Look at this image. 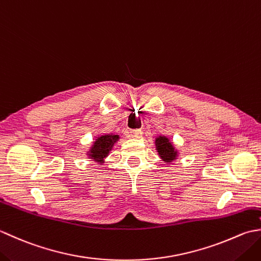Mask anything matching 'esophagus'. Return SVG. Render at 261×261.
Returning a JSON list of instances; mask_svg holds the SVG:
<instances>
[{"instance_id": "1", "label": "esophagus", "mask_w": 261, "mask_h": 261, "mask_svg": "<svg viewBox=\"0 0 261 261\" xmlns=\"http://www.w3.org/2000/svg\"><path fill=\"white\" fill-rule=\"evenodd\" d=\"M130 136L132 138H135V139H139V138L142 137V131L141 130H131Z\"/></svg>"}]
</instances>
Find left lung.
Listing matches in <instances>:
<instances>
[{"mask_svg": "<svg viewBox=\"0 0 261 261\" xmlns=\"http://www.w3.org/2000/svg\"><path fill=\"white\" fill-rule=\"evenodd\" d=\"M154 146L159 157L166 164H171L178 158V150L174 147L168 137L158 136L154 139Z\"/></svg>", "mask_w": 261, "mask_h": 261, "instance_id": "1", "label": "left lung"}]
</instances>
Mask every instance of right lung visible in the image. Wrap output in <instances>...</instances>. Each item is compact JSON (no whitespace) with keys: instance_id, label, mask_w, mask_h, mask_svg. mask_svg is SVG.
<instances>
[{"instance_id":"add662e5","label":"right lung","mask_w":261,"mask_h":261,"mask_svg":"<svg viewBox=\"0 0 261 261\" xmlns=\"http://www.w3.org/2000/svg\"><path fill=\"white\" fill-rule=\"evenodd\" d=\"M119 135L114 134L97 136L91 145V148L86 152L88 159H91V162H95L99 165H103L105 163V158L109 156L110 151L112 150L114 145L119 141Z\"/></svg>"}]
</instances>
